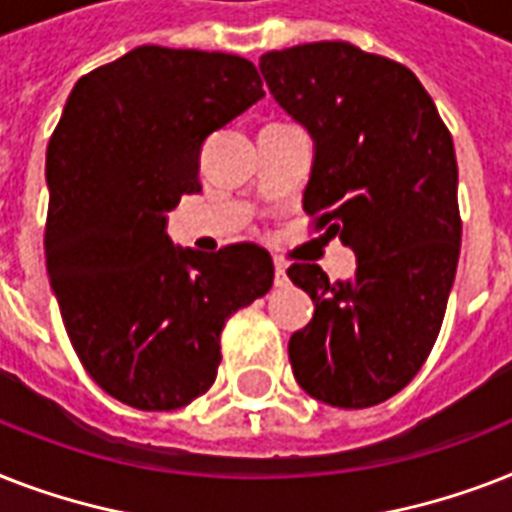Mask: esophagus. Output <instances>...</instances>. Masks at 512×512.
<instances>
[{"label": "esophagus", "instance_id": "esophagus-1", "mask_svg": "<svg viewBox=\"0 0 512 512\" xmlns=\"http://www.w3.org/2000/svg\"><path fill=\"white\" fill-rule=\"evenodd\" d=\"M276 287H287V263L284 260H276Z\"/></svg>", "mask_w": 512, "mask_h": 512}]
</instances>
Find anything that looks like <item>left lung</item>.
<instances>
[{
    "label": "left lung",
    "instance_id": "obj_1",
    "mask_svg": "<svg viewBox=\"0 0 512 512\" xmlns=\"http://www.w3.org/2000/svg\"><path fill=\"white\" fill-rule=\"evenodd\" d=\"M260 71L316 143L303 209L358 263L348 281H329L313 263L289 265L292 284L316 305L289 340V364L324 404H382L430 356L457 273L452 132L409 68L348 42L265 52Z\"/></svg>",
    "mask_w": 512,
    "mask_h": 512
}]
</instances>
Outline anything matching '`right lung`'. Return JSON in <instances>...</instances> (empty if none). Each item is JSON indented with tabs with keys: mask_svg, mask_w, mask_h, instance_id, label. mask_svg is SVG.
<instances>
[{
	"mask_svg": "<svg viewBox=\"0 0 512 512\" xmlns=\"http://www.w3.org/2000/svg\"><path fill=\"white\" fill-rule=\"evenodd\" d=\"M247 58L143 44L74 84L47 146L44 255L68 340L108 396L170 412L207 393L220 332L273 284L252 241L172 247L201 143L263 98Z\"/></svg>",
	"mask_w": 512,
	"mask_h": 512,
	"instance_id": "add662e5",
	"label": "right lung"
}]
</instances>
